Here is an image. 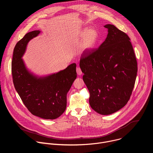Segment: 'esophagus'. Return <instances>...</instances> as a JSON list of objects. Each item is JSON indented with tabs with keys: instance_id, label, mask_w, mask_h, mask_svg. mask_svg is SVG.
Masks as SVG:
<instances>
[{
	"instance_id": "obj_1",
	"label": "esophagus",
	"mask_w": 153,
	"mask_h": 153,
	"mask_svg": "<svg viewBox=\"0 0 153 153\" xmlns=\"http://www.w3.org/2000/svg\"><path fill=\"white\" fill-rule=\"evenodd\" d=\"M76 71H77V74L79 76H80V75L82 74V71H81V70H80V68L79 67H77L76 68Z\"/></svg>"
}]
</instances>
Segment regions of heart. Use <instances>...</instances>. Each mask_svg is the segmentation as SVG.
<instances>
[{
    "label": "heart",
    "instance_id": "1",
    "mask_svg": "<svg viewBox=\"0 0 153 153\" xmlns=\"http://www.w3.org/2000/svg\"><path fill=\"white\" fill-rule=\"evenodd\" d=\"M80 36L82 37L79 49L82 53H89L96 47L98 39L99 33L94 28H83L80 33Z\"/></svg>",
    "mask_w": 153,
    "mask_h": 153
}]
</instances>
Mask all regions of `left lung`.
<instances>
[{"label": "left lung", "instance_id": "left-lung-1", "mask_svg": "<svg viewBox=\"0 0 153 153\" xmlns=\"http://www.w3.org/2000/svg\"><path fill=\"white\" fill-rule=\"evenodd\" d=\"M108 34L97 50L83 53L79 66L90 92V105L102 115L120 110L134 88L137 64L130 39L114 25L106 24Z\"/></svg>", "mask_w": 153, "mask_h": 153}]
</instances>
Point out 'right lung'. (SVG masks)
<instances>
[{
  "label": "right lung",
  "mask_w": 153,
  "mask_h": 153,
  "mask_svg": "<svg viewBox=\"0 0 153 153\" xmlns=\"http://www.w3.org/2000/svg\"><path fill=\"white\" fill-rule=\"evenodd\" d=\"M41 31L27 33L16 45L12 60L15 89L24 105L34 116L53 120L66 110L67 95L77 77L76 65L72 63L57 73L39 76L31 72L22 59L28 42Z\"/></svg>",
  "instance_id": "obj_1"
}]
</instances>
